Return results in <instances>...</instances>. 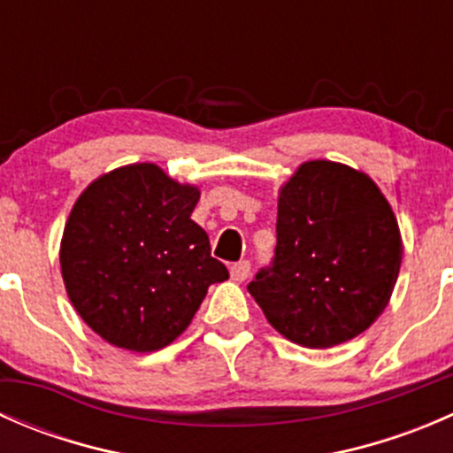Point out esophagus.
Masks as SVG:
<instances>
[{
    "label": "esophagus",
    "instance_id": "obj_1",
    "mask_svg": "<svg viewBox=\"0 0 453 453\" xmlns=\"http://www.w3.org/2000/svg\"><path fill=\"white\" fill-rule=\"evenodd\" d=\"M250 269H252V263H250V260H239V263H234V265H232V267H230L232 280L243 282L245 278L250 276Z\"/></svg>",
    "mask_w": 453,
    "mask_h": 453
}]
</instances>
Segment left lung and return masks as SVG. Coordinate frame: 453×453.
I'll return each instance as SVG.
<instances>
[{
    "mask_svg": "<svg viewBox=\"0 0 453 453\" xmlns=\"http://www.w3.org/2000/svg\"><path fill=\"white\" fill-rule=\"evenodd\" d=\"M401 254L399 226L374 181L315 159L282 186L273 258L248 291L287 340L328 349L383 313Z\"/></svg>",
    "mask_w": 453,
    "mask_h": 453,
    "instance_id": "8db88e82",
    "label": "left lung"
}]
</instances>
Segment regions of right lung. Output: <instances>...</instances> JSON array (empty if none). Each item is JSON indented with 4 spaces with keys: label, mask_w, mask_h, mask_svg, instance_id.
I'll list each match as a JSON object with an SVG mask.
<instances>
[{
    "label": "right lung",
    "mask_w": 453,
    "mask_h": 453,
    "mask_svg": "<svg viewBox=\"0 0 453 453\" xmlns=\"http://www.w3.org/2000/svg\"><path fill=\"white\" fill-rule=\"evenodd\" d=\"M199 190L155 164L96 180L65 223L61 272L72 304L109 344L150 353L180 337L212 282L230 278L190 219Z\"/></svg>",
    "instance_id": "1"
}]
</instances>
